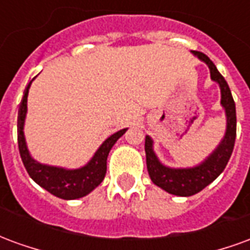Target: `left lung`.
Masks as SVG:
<instances>
[{
	"label": "left lung",
	"mask_w": 250,
	"mask_h": 250,
	"mask_svg": "<svg viewBox=\"0 0 250 250\" xmlns=\"http://www.w3.org/2000/svg\"><path fill=\"white\" fill-rule=\"evenodd\" d=\"M193 53L208 64L211 79L220 84L221 104L225 108L228 127H226L225 138L221 142L220 146L217 147V150L202 165L194 168H170L163 166L152 151L151 138L146 136L145 150H146L147 170L150 174V178L154 184L162 188L163 190H166L167 193L181 195V197L194 195L206 188L208 185L211 184L226 167L233 152L234 142H236V104L231 96L230 88L224 76L217 71L214 62H211L209 57L204 55L202 52L193 51Z\"/></svg>",
	"instance_id": "8db88e82"
}]
</instances>
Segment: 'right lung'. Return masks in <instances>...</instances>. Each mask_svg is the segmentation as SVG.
Returning <instances> with one entry per match:
<instances>
[{"instance_id": "1", "label": "right lung", "mask_w": 250, "mask_h": 250, "mask_svg": "<svg viewBox=\"0 0 250 250\" xmlns=\"http://www.w3.org/2000/svg\"><path fill=\"white\" fill-rule=\"evenodd\" d=\"M32 82L25 88L24 96L20 103L19 118H17V141H19V150L22 163L30 175V178L33 179L36 184L40 185L41 188H45L46 191L62 199L82 198L102 184L107 171V157H108L109 150L112 148L115 142L125 134V128L115 132L107 141H104L89 163L82 168L65 170V168L52 167V166H45V165L36 162L35 159H32L26 148L24 131H22L25 115H26V99H28V92H29Z\"/></svg>"}]
</instances>
